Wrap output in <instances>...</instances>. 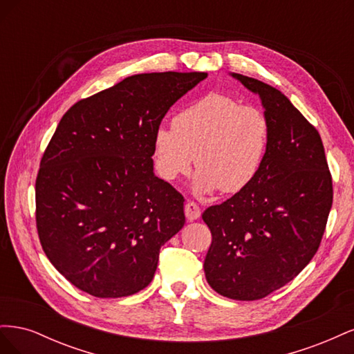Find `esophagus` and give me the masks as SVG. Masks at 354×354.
Returning a JSON list of instances; mask_svg holds the SVG:
<instances>
[{
  "label": "esophagus",
  "instance_id": "obj_1",
  "mask_svg": "<svg viewBox=\"0 0 354 354\" xmlns=\"http://www.w3.org/2000/svg\"><path fill=\"white\" fill-rule=\"evenodd\" d=\"M185 214H186V218L189 221H194V220H198L201 217V208L196 205L195 202H186L185 205Z\"/></svg>",
  "mask_w": 354,
  "mask_h": 354
}]
</instances>
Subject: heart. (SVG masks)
<instances>
[{"mask_svg": "<svg viewBox=\"0 0 354 354\" xmlns=\"http://www.w3.org/2000/svg\"><path fill=\"white\" fill-rule=\"evenodd\" d=\"M272 125L263 109L241 104L232 95L212 91L181 109L173 127L153 133L155 169L173 181L194 164L196 194L221 189L226 194L248 187L261 171L270 147Z\"/></svg>", "mask_w": 354, "mask_h": 354, "instance_id": "heart-1", "label": "heart"}]
</instances>
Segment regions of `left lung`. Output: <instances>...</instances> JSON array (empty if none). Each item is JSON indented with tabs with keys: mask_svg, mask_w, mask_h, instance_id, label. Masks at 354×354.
<instances>
[{
	"mask_svg": "<svg viewBox=\"0 0 354 354\" xmlns=\"http://www.w3.org/2000/svg\"><path fill=\"white\" fill-rule=\"evenodd\" d=\"M230 75L260 95L270 147L248 187L203 211L212 234L203 270L220 295L252 301L291 282L315 257L332 207V177L322 138L286 95Z\"/></svg>",
	"mask_w": 354,
	"mask_h": 354,
	"instance_id": "1",
	"label": "left lung"
}]
</instances>
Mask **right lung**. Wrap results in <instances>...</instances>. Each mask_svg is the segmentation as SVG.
<instances>
[{"label": "right lung", "instance_id": "obj_1", "mask_svg": "<svg viewBox=\"0 0 354 354\" xmlns=\"http://www.w3.org/2000/svg\"><path fill=\"white\" fill-rule=\"evenodd\" d=\"M205 72L138 73L63 115L35 183L37 229L51 264L99 298L152 282L159 250L185 226L183 196L153 173V133Z\"/></svg>", "mask_w": 354, "mask_h": 354}]
</instances>
